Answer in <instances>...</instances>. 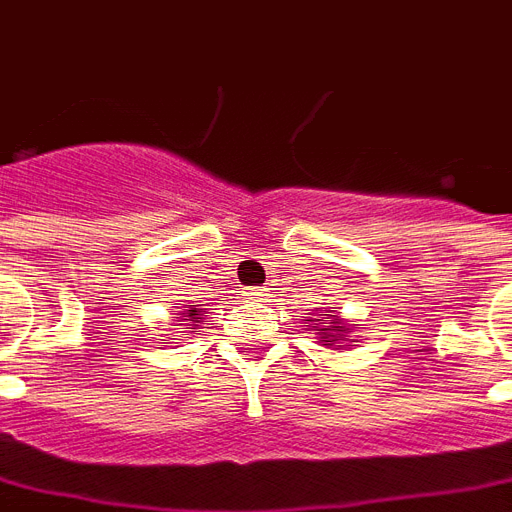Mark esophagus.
I'll return each mask as SVG.
<instances>
[{
  "instance_id": "esophagus-1",
  "label": "esophagus",
  "mask_w": 512,
  "mask_h": 512,
  "mask_svg": "<svg viewBox=\"0 0 512 512\" xmlns=\"http://www.w3.org/2000/svg\"><path fill=\"white\" fill-rule=\"evenodd\" d=\"M261 296H264V293H261V288H259V291L251 293V299H261Z\"/></svg>"
}]
</instances>
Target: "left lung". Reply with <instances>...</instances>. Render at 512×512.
I'll return each mask as SVG.
<instances>
[{
    "label": "left lung",
    "instance_id": "8db88e82",
    "mask_svg": "<svg viewBox=\"0 0 512 512\" xmlns=\"http://www.w3.org/2000/svg\"><path fill=\"white\" fill-rule=\"evenodd\" d=\"M334 318H336V315H334ZM315 326H318V323H315ZM320 331H328V328H320ZM334 331H342V326H334ZM328 336H331V334H326V336H320V339H323V342H326ZM331 342H336V339H331Z\"/></svg>",
    "mask_w": 512,
    "mask_h": 512
}]
</instances>
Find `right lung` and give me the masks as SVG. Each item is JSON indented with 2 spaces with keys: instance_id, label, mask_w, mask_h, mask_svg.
I'll return each mask as SVG.
<instances>
[{
  "instance_id": "right-lung-1",
  "label": "right lung",
  "mask_w": 512,
  "mask_h": 512,
  "mask_svg": "<svg viewBox=\"0 0 512 512\" xmlns=\"http://www.w3.org/2000/svg\"><path fill=\"white\" fill-rule=\"evenodd\" d=\"M197 315H200V310H197V304H189V310L184 312V320H189V323H181V326H194L197 323Z\"/></svg>"
}]
</instances>
